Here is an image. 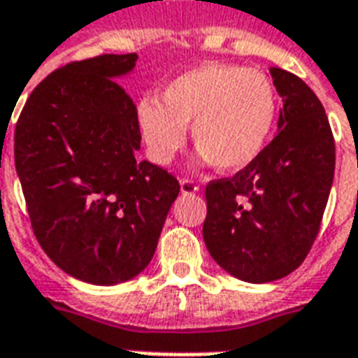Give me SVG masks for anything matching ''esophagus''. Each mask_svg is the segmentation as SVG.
<instances>
[{
  "label": "esophagus",
  "mask_w": 358,
  "mask_h": 358,
  "mask_svg": "<svg viewBox=\"0 0 358 358\" xmlns=\"http://www.w3.org/2000/svg\"><path fill=\"white\" fill-rule=\"evenodd\" d=\"M180 191L184 193V195H189V193H196L199 191V185L189 178H182L180 180Z\"/></svg>",
  "instance_id": "esophagus-1"
}]
</instances>
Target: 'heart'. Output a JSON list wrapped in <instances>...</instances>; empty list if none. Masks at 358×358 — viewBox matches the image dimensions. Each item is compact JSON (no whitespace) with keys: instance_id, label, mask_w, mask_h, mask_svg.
I'll return each mask as SVG.
<instances>
[{"instance_id":"heart-1","label":"heart","mask_w":358,"mask_h":358,"mask_svg":"<svg viewBox=\"0 0 358 358\" xmlns=\"http://www.w3.org/2000/svg\"><path fill=\"white\" fill-rule=\"evenodd\" d=\"M145 98L137 120L148 154L167 165L184 146L185 126L202 159L221 171H241L262 156L277 122L278 98L266 74L238 64L206 63Z\"/></svg>"}]
</instances>
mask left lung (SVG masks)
Listing matches in <instances>:
<instances>
[{
  "label": "left lung",
  "instance_id": "8db88e82",
  "mask_svg": "<svg viewBox=\"0 0 358 358\" xmlns=\"http://www.w3.org/2000/svg\"><path fill=\"white\" fill-rule=\"evenodd\" d=\"M282 96L278 134L232 178L206 184L202 236L224 271L271 282L297 269L322 227L334 178V137L320 98L305 81L271 69Z\"/></svg>",
  "mask_w": 358,
  "mask_h": 358
}]
</instances>
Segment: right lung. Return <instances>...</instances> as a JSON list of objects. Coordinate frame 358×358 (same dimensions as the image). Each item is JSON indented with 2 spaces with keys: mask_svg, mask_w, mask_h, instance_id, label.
<instances>
[{
  "mask_svg": "<svg viewBox=\"0 0 358 358\" xmlns=\"http://www.w3.org/2000/svg\"><path fill=\"white\" fill-rule=\"evenodd\" d=\"M137 55L103 53L48 74L14 129V163L31 229L55 266L119 284L154 256L178 180L137 162V106L117 83Z\"/></svg>",
  "mask_w": 358,
  "mask_h": 358,
  "instance_id": "1",
  "label": "right lung"
}]
</instances>
